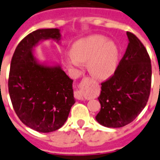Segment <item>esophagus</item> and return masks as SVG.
Wrapping results in <instances>:
<instances>
[{"mask_svg": "<svg viewBox=\"0 0 160 160\" xmlns=\"http://www.w3.org/2000/svg\"><path fill=\"white\" fill-rule=\"evenodd\" d=\"M74 96L75 98H76L77 100H84V97H83L81 91H76Z\"/></svg>", "mask_w": 160, "mask_h": 160, "instance_id": "1", "label": "esophagus"}]
</instances>
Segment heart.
Wrapping results in <instances>:
<instances>
[{
	"label": "heart",
	"mask_w": 160,
	"mask_h": 160,
	"mask_svg": "<svg viewBox=\"0 0 160 160\" xmlns=\"http://www.w3.org/2000/svg\"><path fill=\"white\" fill-rule=\"evenodd\" d=\"M119 51L116 44L101 35H92L76 41L72 47L68 63L79 67L88 62V69L96 78L104 79L112 75L118 63Z\"/></svg>",
	"instance_id": "1"
}]
</instances>
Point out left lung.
I'll return each mask as SVG.
<instances>
[{
  "label": "left lung",
  "mask_w": 160,
  "mask_h": 160,
  "mask_svg": "<svg viewBox=\"0 0 160 160\" xmlns=\"http://www.w3.org/2000/svg\"><path fill=\"white\" fill-rule=\"evenodd\" d=\"M129 43L113 76L101 83L98 123L119 128L132 122L144 109L151 84V59L134 34L126 32Z\"/></svg>",
  "instance_id": "8db88e82"
}]
</instances>
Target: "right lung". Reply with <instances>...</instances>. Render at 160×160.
I'll return each instance as SVG.
<instances>
[{"mask_svg": "<svg viewBox=\"0 0 160 160\" xmlns=\"http://www.w3.org/2000/svg\"><path fill=\"white\" fill-rule=\"evenodd\" d=\"M47 39L59 42L60 30L39 29L19 42L11 60L8 82L16 114L23 124L41 133L62 127L76 102L73 80L60 65L41 63L34 56V47Z\"/></svg>", "mask_w": 160, "mask_h": 160, "instance_id": "right-lung-1", "label": "right lung"}]
</instances>
